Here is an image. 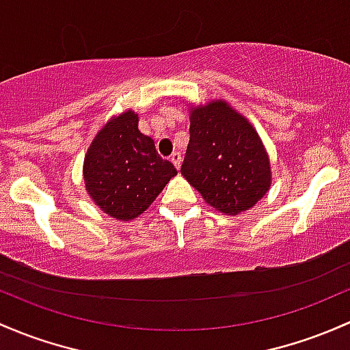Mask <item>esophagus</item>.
Returning <instances> with one entry per match:
<instances>
[{"mask_svg":"<svg viewBox=\"0 0 350 350\" xmlns=\"http://www.w3.org/2000/svg\"><path fill=\"white\" fill-rule=\"evenodd\" d=\"M171 163L174 164L178 169L181 167V163H183V156H181V154H179V152L172 154V156H171Z\"/></svg>","mask_w":350,"mask_h":350,"instance_id":"obj_1","label":"esophagus"}]
</instances>
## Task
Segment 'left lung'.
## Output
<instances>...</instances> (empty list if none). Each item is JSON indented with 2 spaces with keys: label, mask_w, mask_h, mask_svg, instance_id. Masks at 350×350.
Listing matches in <instances>:
<instances>
[{
  "label": "left lung",
  "mask_w": 350,
  "mask_h": 350,
  "mask_svg": "<svg viewBox=\"0 0 350 350\" xmlns=\"http://www.w3.org/2000/svg\"><path fill=\"white\" fill-rule=\"evenodd\" d=\"M181 174L226 215L253 208L270 189V161L252 124L221 100L191 112Z\"/></svg>",
  "instance_id": "left-lung-1"
}]
</instances>
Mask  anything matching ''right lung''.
I'll return each instance as SVG.
<instances>
[{"label": "right lung", "mask_w": 350, "mask_h": 350, "mask_svg": "<svg viewBox=\"0 0 350 350\" xmlns=\"http://www.w3.org/2000/svg\"><path fill=\"white\" fill-rule=\"evenodd\" d=\"M137 124L139 117L132 110L110 120L94 139L83 163L92 200L109 216L124 221L144 213L178 174Z\"/></svg>", "instance_id": "1"}]
</instances>
